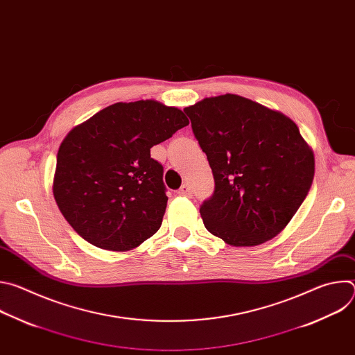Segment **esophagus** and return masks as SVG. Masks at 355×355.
<instances>
[{"label":"esophagus","instance_id":"1","mask_svg":"<svg viewBox=\"0 0 355 355\" xmlns=\"http://www.w3.org/2000/svg\"><path fill=\"white\" fill-rule=\"evenodd\" d=\"M178 195H181V196H191V195H192L191 187H189L188 184H184V185L178 189Z\"/></svg>","mask_w":355,"mask_h":355}]
</instances>
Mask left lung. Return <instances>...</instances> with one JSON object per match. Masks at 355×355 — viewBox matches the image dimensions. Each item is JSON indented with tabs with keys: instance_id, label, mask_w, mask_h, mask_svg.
<instances>
[{
	"instance_id": "left-lung-1",
	"label": "left lung",
	"mask_w": 355,
	"mask_h": 355,
	"mask_svg": "<svg viewBox=\"0 0 355 355\" xmlns=\"http://www.w3.org/2000/svg\"><path fill=\"white\" fill-rule=\"evenodd\" d=\"M184 112L215 178L214 195L199 209L205 227L234 247L274 239L315 175L313 150L296 123L236 94L204 98Z\"/></svg>"
}]
</instances>
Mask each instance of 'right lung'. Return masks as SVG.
I'll return each instance as SVG.
<instances>
[{"label": "right lung", "instance_id": "right-lung-1", "mask_svg": "<svg viewBox=\"0 0 355 355\" xmlns=\"http://www.w3.org/2000/svg\"><path fill=\"white\" fill-rule=\"evenodd\" d=\"M189 123L155 99L116 103L73 128L53 178L56 204L88 243L129 251L153 236L167 207L163 166L150 148Z\"/></svg>", "mask_w": 355, "mask_h": 355}]
</instances>
